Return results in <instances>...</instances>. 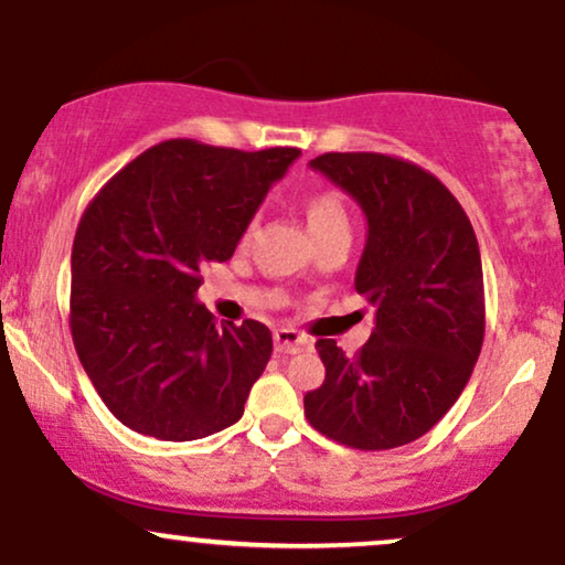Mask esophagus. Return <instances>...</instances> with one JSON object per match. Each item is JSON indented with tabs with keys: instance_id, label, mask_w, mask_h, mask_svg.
I'll return each instance as SVG.
<instances>
[{
	"instance_id": "34e87169",
	"label": "esophagus",
	"mask_w": 565,
	"mask_h": 565,
	"mask_svg": "<svg viewBox=\"0 0 565 565\" xmlns=\"http://www.w3.org/2000/svg\"><path fill=\"white\" fill-rule=\"evenodd\" d=\"M274 342H276L278 353H284V355H295L310 345L308 337L297 332V329H276Z\"/></svg>"
}]
</instances>
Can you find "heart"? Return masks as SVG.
Instances as JSON below:
<instances>
[{"mask_svg": "<svg viewBox=\"0 0 565 565\" xmlns=\"http://www.w3.org/2000/svg\"><path fill=\"white\" fill-rule=\"evenodd\" d=\"M305 217H308V228L313 236L327 231H350V217L345 201L332 188H319L305 196Z\"/></svg>", "mask_w": 565, "mask_h": 565, "instance_id": "b5f03b06", "label": "heart"}]
</instances>
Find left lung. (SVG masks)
Here are the masks:
<instances>
[{
  "label": "left lung",
  "mask_w": 565,
  "mask_h": 565,
  "mask_svg": "<svg viewBox=\"0 0 565 565\" xmlns=\"http://www.w3.org/2000/svg\"><path fill=\"white\" fill-rule=\"evenodd\" d=\"M361 204L369 236L355 291L374 308L364 348L316 342L327 377L305 395V417L361 451L425 436L468 385L483 345L478 238L436 174L387 153H323L310 161Z\"/></svg>",
  "instance_id": "obj_1"
}]
</instances>
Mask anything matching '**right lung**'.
<instances>
[{
    "label": "right lung",
    "mask_w": 565,
    "mask_h": 565,
    "mask_svg": "<svg viewBox=\"0 0 565 565\" xmlns=\"http://www.w3.org/2000/svg\"><path fill=\"white\" fill-rule=\"evenodd\" d=\"M297 148L164 140L97 191L71 252V337L103 404L129 430L196 440L238 423L274 350L270 329L196 302L231 260Z\"/></svg>",
    "instance_id": "add662e5"
}]
</instances>
